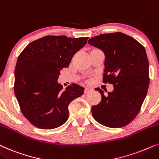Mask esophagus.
<instances>
[{"mask_svg":"<svg viewBox=\"0 0 159 159\" xmlns=\"http://www.w3.org/2000/svg\"><path fill=\"white\" fill-rule=\"evenodd\" d=\"M93 89L91 87H86L85 88V90H84V93L85 94H88V93H89L90 92H92Z\"/></svg>","mask_w":159,"mask_h":159,"instance_id":"34e87169","label":"esophagus"}]
</instances>
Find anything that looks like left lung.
I'll return each mask as SVG.
<instances>
[{
    "label": "left lung",
    "instance_id": "1",
    "mask_svg": "<svg viewBox=\"0 0 159 159\" xmlns=\"http://www.w3.org/2000/svg\"><path fill=\"white\" fill-rule=\"evenodd\" d=\"M88 43L104 52L103 82L113 84V91L101 94L98 105L92 107L93 117L111 128L126 126L140 111L149 86V62L145 48L122 33H105L89 40Z\"/></svg>",
    "mask_w": 159,
    "mask_h": 159
}]
</instances>
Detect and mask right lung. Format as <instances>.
<instances>
[{
	"instance_id": "right-lung-1",
	"label": "right lung",
	"mask_w": 159,
	"mask_h": 159,
	"mask_svg": "<svg viewBox=\"0 0 159 159\" xmlns=\"http://www.w3.org/2000/svg\"><path fill=\"white\" fill-rule=\"evenodd\" d=\"M88 37L47 35L31 42L18 57L14 71V94L23 115L35 127L52 129L69 117L68 105L84 88L72 84L63 90L57 82Z\"/></svg>"
}]
</instances>
